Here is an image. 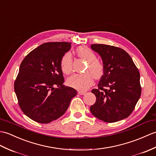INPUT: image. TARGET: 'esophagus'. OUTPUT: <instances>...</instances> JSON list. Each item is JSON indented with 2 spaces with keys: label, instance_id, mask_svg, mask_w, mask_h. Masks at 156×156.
Wrapping results in <instances>:
<instances>
[{
  "label": "esophagus",
  "instance_id": "1",
  "mask_svg": "<svg viewBox=\"0 0 156 156\" xmlns=\"http://www.w3.org/2000/svg\"><path fill=\"white\" fill-rule=\"evenodd\" d=\"M78 94H80V95H84L85 94H86V92H83V91H78Z\"/></svg>",
  "mask_w": 156,
  "mask_h": 156
}]
</instances>
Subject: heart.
Returning a JSON list of instances; mask_svg holds the SVG:
<instances>
[{
    "mask_svg": "<svg viewBox=\"0 0 156 156\" xmlns=\"http://www.w3.org/2000/svg\"><path fill=\"white\" fill-rule=\"evenodd\" d=\"M77 56L87 62V66L82 74H74L67 79L68 86L79 90H86L94 83V79H99L104 74L103 63L97 59L96 53L86 46H79L76 49ZM72 56L70 52L65 53L60 60V68L65 74H69L72 70Z\"/></svg>",
    "mask_w": 156,
    "mask_h": 156,
    "instance_id": "heart-1",
    "label": "heart"
}]
</instances>
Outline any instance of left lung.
I'll list each match as a JSON object with an SVG mask.
<instances>
[{
    "label": "left lung",
    "mask_w": 156,
    "mask_h": 156,
    "mask_svg": "<svg viewBox=\"0 0 156 156\" xmlns=\"http://www.w3.org/2000/svg\"><path fill=\"white\" fill-rule=\"evenodd\" d=\"M91 48L102 58L104 70L98 89L92 90L96 101L90 106V112L108 123L128 118L142 92L138 69L129 54L120 48L94 44Z\"/></svg>",
    "instance_id": "obj_1"
}]
</instances>
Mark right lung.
<instances>
[{"instance_id":"add662e5","label":"right lung","mask_w":156,"mask_h":156,"mask_svg":"<svg viewBox=\"0 0 156 156\" xmlns=\"http://www.w3.org/2000/svg\"><path fill=\"white\" fill-rule=\"evenodd\" d=\"M70 48V42L44 43L21 62L14 92L20 109L32 120L41 124L56 120L76 96V90L63 84L60 68L61 58Z\"/></svg>"}]
</instances>
